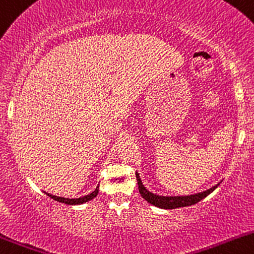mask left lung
Wrapping results in <instances>:
<instances>
[{
    "instance_id": "left-lung-1",
    "label": "left lung",
    "mask_w": 254,
    "mask_h": 254,
    "mask_svg": "<svg viewBox=\"0 0 254 254\" xmlns=\"http://www.w3.org/2000/svg\"><path fill=\"white\" fill-rule=\"evenodd\" d=\"M135 177H137L138 190H139L140 195H142L148 203L163 209H176V208H181V206H188V205L195 204V203H198L199 200H202L203 198H205L206 195L210 194V193L219 186L218 184L216 186H214V187L204 190V192L195 193V194L177 195V197H164V195H158L149 192V190L144 187V185L142 184V181H140V177L138 172L135 174Z\"/></svg>"
}]
</instances>
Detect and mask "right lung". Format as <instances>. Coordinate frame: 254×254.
<instances>
[{"label": "right lung", "mask_w": 254, "mask_h": 254, "mask_svg": "<svg viewBox=\"0 0 254 254\" xmlns=\"http://www.w3.org/2000/svg\"><path fill=\"white\" fill-rule=\"evenodd\" d=\"M98 193H99V186L96 187V190H94V192L90 193V194L84 195V197H80V198H73V199L64 198V197H57V195H52L50 194V193H46V194H48L50 198H52V199L57 200V202H61V203H64V204H69V205H75V204H83V203L89 202V200H91L93 198H95L96 195H98Z\"/></svg>", "instance_id": "right-lung-1"}]
</instances>
